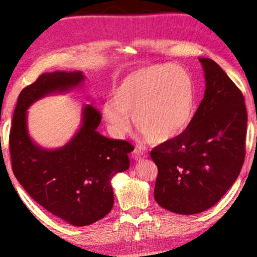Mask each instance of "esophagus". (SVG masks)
Segmentation results:
<instances>
[{
	"label": "esophagus",
	"instance_id": "obj_1",
	"mask_svg": "<svg viewBox=\"0 0 257 257\" xmlns=\"http://www.w3.org/2000/svg\"><path fill=\"white\" fill-rule=\"evenodd\" d=\"M146 156H147L146 155V153L142 151L140 147H136L134 148V151L132 152V157H133V160H136V161L144 160Z\"/></svg>",
	"mask_w": 257,
	"mask_h": 257
}]
</instances>
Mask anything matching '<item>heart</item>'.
<instances>
[{"instance_id": "heart-1", "label": "heart", "mask_w": 257, "mask_h": 257, "mask_svg": "<svg viewBox=\"0 0 257 257\" xmlns=\"http://www.w3.org/2000/svg\"><path fill=\"white\" fill-rule=\"evenodd\" d=\"M113 100L102 106L105 120L116 133L137 128L154 144L179 137L196 111L197 90L192 74L181 66H142L126 74L113 89Z\"/></svg>"}]
</instances>
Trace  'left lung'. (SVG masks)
Segmentation results:
<instances>
[{"label": "left lung", "mask_w": 257, "mask_h": 257, "mask_svg": "<svg viewBox=\"0 0 257 257\" xmlns=\"http://www.w3.org/2000/svg\"><path fill=\"white\" fill-rule=\"evenodd\" d=\"M199 61L206 92L192 123L151 152L159 169L156 202L180 215L215 206L238 178L246 155L247 110L241 90L216 62Z\"/></svg>", "instance_id": "left-lung-1"}]
</instances>
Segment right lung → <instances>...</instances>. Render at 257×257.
Instances as JSON below:
<instances>
[{
    "label": "right lung",
    "instance_id": "right-lung-1",
    "mask_svg": "<svg viewBox=\"0 0 257 257\" xmlns=\"http://www.w3.org/2000/svg\"><path fill=\"white\" fill-rule=\"evenodd\" d=\"M84 80L81 72L43 73L18 96L10 128L9 148L14 175L30 196L66 222L85 226L108 215L113 206L112 177L130 167L134 147L125 140L109 139L96 131L101 113L87 104L82 125L69 144L55 151L31 140L26 110L53 92H66Z\"/></svg>",
    "mask_w": 257,
    "mask_h": 257
}]
</instances>
